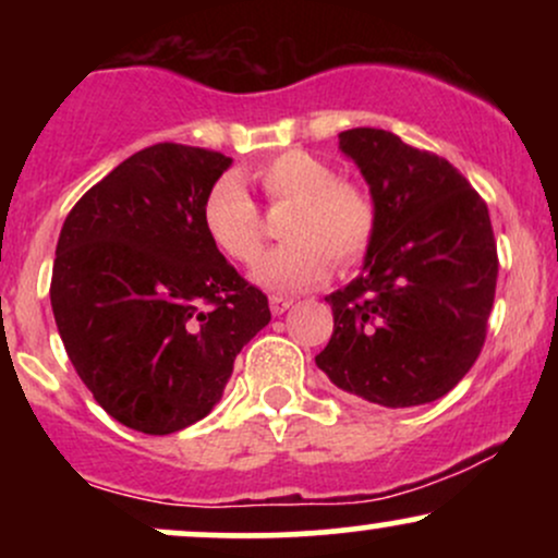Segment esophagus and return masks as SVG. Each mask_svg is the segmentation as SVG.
<instances>
[{"instance_id":"1","label":"esophagus","mask_w":558,"mask_h":558,"mask_svg":"<svg viewBox=\"0 0 558 558\" xmlns=\"http://www.w3.org/2000/svg\"><path fill=\"white\" fill-rule=\"evenodd\" d=\"M291 304H293V299L280 296V293H272V296H270V310H272V315H283V312H286Z\"/></svg>"}]
</instances>
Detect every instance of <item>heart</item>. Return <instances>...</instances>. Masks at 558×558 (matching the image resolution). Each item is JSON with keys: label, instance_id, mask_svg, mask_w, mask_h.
<instances>
[{"label": "heart", "instance_id": "b5f03b06", "mask_svg": "<svg viewBox=\"0 0 558 558\" xmlns=\"http://www.w3.org/2000/svg\"><path fill=\"white\" fill-rule=\"evenodd\" d=\"M270 204H291L283 217V246L254 265L252 278L270 291L288 293L328 278L332 259L349 267L375 239V204L360 183L336 178L328 159L304 149L280 151L248 170ZM209 241L228 259L248 265L265 241L262 213L235 175H222L202 209Z\"/></svg>", "mask_w": 558, "mask_h": 558}]
</instances>
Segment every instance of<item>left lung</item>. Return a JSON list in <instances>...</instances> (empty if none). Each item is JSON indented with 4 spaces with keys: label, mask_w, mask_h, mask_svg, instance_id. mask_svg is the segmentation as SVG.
Masks as SVG:
<instances>
[{
    "label": "left lung",
    "mask_w": 558,
    "mask_h": 558,
    "mask_svg": "<svg viewBox=\"0 0 558 558\" xmlns=\"http://www.w3.org/2000/svg\"><path fill=\"white\" fill-rule=\"evenodd\" d=\"M341 151L375 202V239L356 280L325 296L332 336L317 367L388 409L446 396L488 336L498 254L488 204L444 157L390 131L351 128Z\"/></svg>",
    "instance_id": "1"
}]
</instances>
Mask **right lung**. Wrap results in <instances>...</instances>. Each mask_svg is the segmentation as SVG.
<instances>
[{"instance_id": "obj_1", "label": "right lung", "mask_w": 558, "mask_h": 558, "mask_svg": "<svg viewBox=\"0 0 558 558\" xmlns=\"http://www.w3.org/2000/svg\"><path fill=\"white\" fill-rule=\"evenodd\" d=\"M230 157L146 146L83 194L52 267L57 330L110 417L168 435L213 412L239 351L270 304L204 230L202 209Z\"/></svg>"}]
</instances>
